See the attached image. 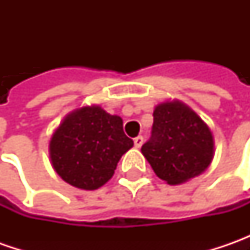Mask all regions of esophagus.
I'll return each mask as SVG.
<instances>
[{"label": "esophagus", "instance_id": "1", "mask_svg": "<svg viewBox=\"0 0 250 250\" xmlns=\"http://www.w3.org/2000/svg\"><path fill=\"white\" fill-rule=\"evenodd\" d=\"M133 143H135V147L139 149L140 146L143 145V136H136V138L133 139Z\"/></svg>", "mask_w": 250, "mask_h": 250}]
</instances>
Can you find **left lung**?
<instances>
[{
    "label": "left lung",
    "instance_id": "obj_1",
    "mask_svg": "<svg viewBox=\"0 0 250 250\" xmlns=\"http://www.w3.org/2000/svg\"><path fill=\"white\" fill-rule=\"evenodd\" d=\"M150 139L142 153L156 175L169 185H179L205 172L214 156L210 128L181 101H166L153 112Z\"/></svg>",
    "mask_w": 250,
    "mask_h": 250
}]
</instances>
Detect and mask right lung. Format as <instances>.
Returning <instances> with one entry per match:
<instances>
[{"label": "right lung", "instance_id": "1", "mask_svg": "<svg viewBox=\"0 0 250 250\" xmlns=\"http://www.w3.org/2000/svg\"><path fill=\"white\" fill-rule=\"evenodd\" d=\"M133 146L122 128V118L100 105L68 114L50 140L55 172L69 185L94 190L108 182L118 161Z\"/></svg>", "mask_w": 250, "mask_h": 250}]
</instances>
